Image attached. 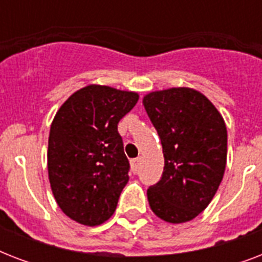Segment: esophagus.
Segmentation results:
<instances>
[{
	"mask_svg": "<svg viewBox=\"0 0 262 262\" xmlns=\"http://www.w3.org/2000/svg\"><path fill=\"white\" fill-rule=\"evenodd\" d=\"M139 166H140V159H132L130 160V167H132V171L136 172L139 170Z\"/></svg>",
	"mask_w": 262,
	"mask_h": 262,
	"instance_id": "34e87169",
	"label": "esophagus"
}]
</instances>
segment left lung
<instances>
[{
    "label": "left lung",
    "mask_w": 262,
    "mask_h": 262,
    "mask_svg": "<svg viewBox=\"0 0 262 262\" xmlns=\"http://www.w3.org/2000/svg\"><path fill=\"white\" fill-rule=\"evenodd\" d=\"M158 130L164 170L147 190L159 219L171 224L190 222L213 199L227 163V127L219 110L200 91L172 87L143 98Z\"/></svg>",
    "instance_id": "left-lung-1"
}]
</instances>
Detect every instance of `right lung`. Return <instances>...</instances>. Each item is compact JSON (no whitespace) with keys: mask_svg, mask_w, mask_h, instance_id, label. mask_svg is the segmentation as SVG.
Masks as SVG:
<instances>
[{"mask_svg":"<svg viewBox=\"0 0 262 262\" xmlns=\"http://www.w3.org/2000/svg\"><path fill=\"white\" fill-rule=\"evenodd\" d=\"M137 100V92L90 84L72 94L51 122V191L61 211L77 223L100 226L115 212L129 181L118 122Z\"/></svg>","mask_w":262,"mask_h":262,"instance_id":"obj_1","label":"right lung"}]
</instances>
